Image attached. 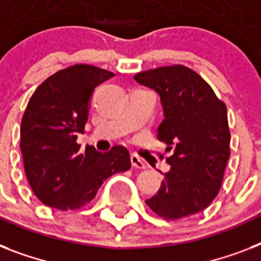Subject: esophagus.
<instances>
[{"label": "esophagus", "instance_id": "obj_1", "mask_svg": "<svg viewBox=\"0 0 261 261\" xmlns=\"http://www.w3.org/2000/svg\"><path fill=\"white\" fill-rule=\"evenodd\" d=\"M131 163H133V167L137 168V169H146L147 168L146 163L135 154H131Z\"/></svg>", "mask_w": 261, "mask_h": 261}]
</instances>
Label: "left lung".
I'll use <instances>...</instances> for the list:
<instances>
[{
  "mask_svg": "<svg viewBox=\"0 0 261 261\" xmlns=\"http://www.w3.org/2000/svg\"><path fill=\"white\" fill-rule=\"evenodd\" d=\"M160 96L164 120L159 141L165 145L169 171L146 204L165 219L200 213L218 195L230 155L226 106L204 80L181 65L134 75Z\"/></svg>",
  "mask_w": 261,
  "mask_h": 261,
  "instance_id": "1",
  "label": "left lung"
}]
</instances>
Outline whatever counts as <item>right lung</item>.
<instances>
[{
  "label": "right lung",
  "mask_w": 261,
  "mask_h": 261,
  "mask_svg": "<svg viewBox=\"0 0 261 261\" xmlns=\"http://www.w3.org/2000/svg\"><path fill=\"white\" fill-rule=\"evenodd\" d=\"M114 73L75 65L51 75L35 90L20 130L24 169L30 186L46 206L75 210L96 196L102 181L131 168L124 146L100 153L80 151L79 134L88 122L94 88Z\"/></svg>",
  "instance_id": "obj_1"
}]
</instances>
